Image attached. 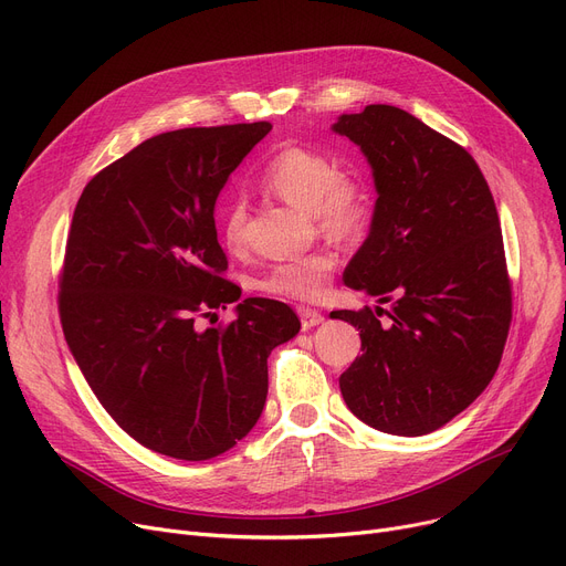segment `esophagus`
I'll list each match as a JSON object with an SVG mask.
<instances>
[{"label":"esophagus","mask_w":566,"mask_h":566,"mask_svg":"<svg viewBox=\"0 0 566 566\" xmlns=\"http://www.w3.org/2000/svg\"><path fill=\"white\" fill-rule=\"evenodd\" d=\"M298 316L303 323V331H312V328H316V325L323 323V314L312 307H298Z\"/></svg>","instance_id":"34e87169"}]
</instances>
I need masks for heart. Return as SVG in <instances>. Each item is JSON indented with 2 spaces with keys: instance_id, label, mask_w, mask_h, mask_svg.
<instances>
[{
  "instance_id": "heart-1",
  "label": "heart",
  "mask_w": 566,
  "mask_h": 566,
  "mask_svg": "<svg viewBox=\"0 0 566 566\" xmlns=\"http://www.w3.org/2000/svg\"><path fill=\"white\" fill-rule=\"evenodd\" d=\"M261 186L286 203L314 213L318 227L335 235L355 233L365 222V195L342 176L337 163L305 146H286L261 171ZM248 208L241 199L222 213V238L229 250L245 245ZM337 259L328 250L293 256L268 268L256 286L291 301H318L331 286Z\"/></svg>"
}]
</instances>
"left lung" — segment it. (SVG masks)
I'll list each match as a JSON object with an SVG mask.
<instances>
[{"label": "left lung", "mask_w": 566, "mask_h": 566, "mask_svg": "<svg viewBox=\"0 0 566 566\" xmlns=\"http://www.w3.org/2000/svg\"><path fill=\"white\" fill-rule=\"evenodd\" d=\"M333 133L360 148L376 188L369 235L344 282L378 305L331 314L363 339L342 397L382 433L424 436L486 390L507 342L512 289L495 201L465 148L406 109L367 105L339 114ZM380 313L391 321L380 326Z\"/></svg>", "instance_id": "1"}]
</instances>
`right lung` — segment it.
Listing matches in <instances>:
<instances>
[{"mask_svg": "<svg viewBox=\"0 0 566 566\" xmlns=\"http://www.w3.org/2000/svg\"><path fill=\"white\" fill-rule=\"evenodd\" d=\"M271 124L156 135L84 188L59 312L73 358L112 420L181 461L231 450L261 418L268 355L301 331L277 301L245 298L227 328L197 316L241 298L220 277L216 201Z\"/></svg>", "mask_w": 566, "mask_h": 566, "instance_id": "1", "label": "right lung"}]
</instances>
